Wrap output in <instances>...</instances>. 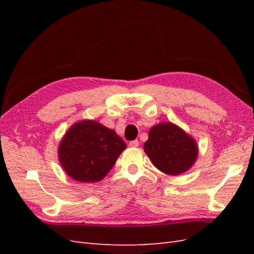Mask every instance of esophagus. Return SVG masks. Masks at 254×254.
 Instances as JSON below:
<instances>
[{
    "label": "esophagus",
    "mask_w": 254,
    "mask_h": 254,
    "mask_svg": "<svg viewBox=\"0 0 254 254\" xmlns=\"http://www.w3.org/2000/svg\"><path fill=\"white\" fill-rule=\"evenodd\" d=\"M129 145L131 146V147H137V146H139V141L137 140H134V141H131L129 143Z\"/></svg>",
    "instance_id": "esophagus-1"
}]
</instances>
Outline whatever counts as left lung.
I'll return each mask as SVG.
<instances>
[{"label":"left lung","mask_w":254,"mask_h":254,"mask_svg":"<svg viewBox=\"0 0 254 254\" xmlns=\"http://www.w3.org/2000/svg\"><path fill=\"white\" fill-rule=\"evenodd\" d=\"M144 150L159 171L172 176L190 170L198 156L195 140L173 123L153 126L144 144Z\"/></svg>","instance_id":"obj_1"}]
</instances>
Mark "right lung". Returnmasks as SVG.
I'll use <instances>...</instances> for the list:
<instances>
[{
	"mask_svg": "<svg viewBox=\"0 0 254 254\" xmlns=\"http://www.w3.org/2000/svg\"><path fill=\"white\" fill-rule=\"evenodd\" d=\"M126 143L95 121L76 123L61 140L58 157L65 173L76 181L97 182L110 172Z\"/></svg>",
	"mask_w": 254,
	"mask_h": 254,
	"instance_id": "obj_1",
	"label": "right lung"
}]
</instances>
